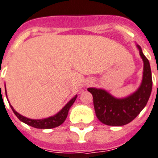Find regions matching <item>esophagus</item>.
I'll use <instances>...</instances> for the list:
<instances>
[{"label": "esophagus", "instance_id": "34e87169", "mask_svg": "<svg viewBox=\"0 0 158 158\" xmlns=\"http://www.w3.org/2000/svg\"><path fill=\"white\" fill-rule=\"evenodd\" d=\"M91 83H92V82H91Z\"/></svg>", "mask_w": 158, "mask_h": 158}]
</instances>
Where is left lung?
<instances>
[{
    "label": "left lung",
    "mask_w": 158,
    "mask_h": 158,
    "mask_svg": "<svg viewBox=\"0 0 158 158\" xmlns=\"http://www.w3.org/2000/svg\"><path fill=\"white\" fill-rule=\"evenodd\" d=\"M136 47L143 60V71L142 82L135 92L128 97L117 98L102 88H88L93 97L97 118L106 125L119 127L129 123L141 112L149 99L152 87L150 64L140 46L136 44Z\"/></svg>",
    "instance_id": "1"
}]
</instances>
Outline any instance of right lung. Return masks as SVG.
I'll return each mask as SVG.
<instances>
[{
	"mask_svg": "<svg viewBox=\"0 0 158 158\" xmlns=\"http://www.w3.org/2000/svg\"><path fill=\"white\" fill-rule=\"evenodd\" d=\"M5 87H6V85H5ZM77 97L78 96L75 95V97H73L72 99L70 100L57 114H56L53 116L48 117V118H46L43 119H31L28 118H26V117L23 116L20 114H19L17 111H15V109L13 108V106L11 105H10V106L11 107V109H12L13 112L15 113V114L17 116V118L20 121L24 123L27 124V125L31 126V127H33L35 128H39V129H50V128L57 127H58V126L63 123L64 121L66 120V117H67L69 110H70L71 106H72L74 102L75 101ZM6 97H7V94H6Z\"/></svg>",
	"mask_w": 158,
	"mask_h": 158,
	"instance_id": "1",
	"label": "right lung"
}]
</instances>
